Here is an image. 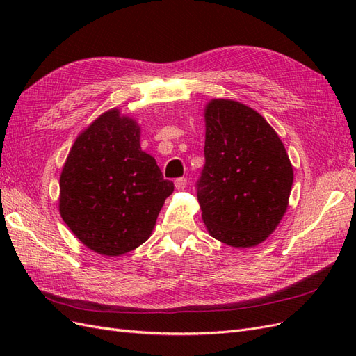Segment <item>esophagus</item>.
Instances as JSON below:
<instances>
[{
  "mask_svg": "<svg viewBox=\"0 0 356 356\" xmlns=\"http://www.w3.org/2000/svg\"><path fill=\"white\" fill-rule=\"evenodd\" d=\"M187 187V178H178L175 179V188L177 190H184Z\"/></svg>",
  "mask_w": 356,
  "mask_h": 356,
  "instance_id": "obj_1",
  "label": "esophagus"
}]
</instances>
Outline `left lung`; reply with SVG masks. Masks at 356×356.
I'll use <instances>...</instances> for the list:
<instances>
[{
  "mask_svg": "<svg viewBox=\"0 0 356 356\" xmlns=\"http://www.w3.org/2000/svg\"><path fill=\"white\" fill-rule=\"evenodd\" d=\"M204 166L197 181L202 220L233 248L261 243L288 208L294 170L275 129L251 106L212 99L204 106Z\"/></svg>",
  "mask_w": 356,
  "mask_h": 356,
  "instance_id": "left-lung-1",
  "label": "left lung"
}]
</instances>
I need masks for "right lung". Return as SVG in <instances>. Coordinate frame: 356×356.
Wrapping results in <instances>:
<instances>
[{
	"instance_id": "right-lung-1",
	"label": "right lung",
	"mask_w": 356,
	"mask_h": 356,
	"mask_svg": "<svg viewBox=\"0 0 356 356\" xmlns=\"http://www.w3.org/2000/svg\"><path fill=\"white\" fill-rule=\"evenodd\" d=\"M141 127L113 108L75 139L59 179V212L83 245L118 257L143 245L174 191L139 144Z\"/></svg>"
}]
</instances>
